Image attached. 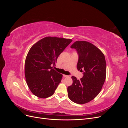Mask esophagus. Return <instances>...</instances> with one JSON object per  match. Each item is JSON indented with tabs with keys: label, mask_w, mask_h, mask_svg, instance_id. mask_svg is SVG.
<instances>
[{
	"label": "esophagus",
	"mask_w": 128,
	"mask_h": 128,
	"mask_svg": "<svg viewBox=\"0 0 128 128\" xmlns=\"http://www.w3.org/2000/svg\"><path fill=\"white\" fill-rule=\"evenodd\" d=\"M63 76H64V77H69L68 75H63Z\"/></svg>",
	"instance_id": "1"
}]
</instances>
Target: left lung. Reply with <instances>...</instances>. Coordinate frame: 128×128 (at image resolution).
I'll return each instance as SVG.
<instances>
[{
	"mask_svg": "<svg viewBox=\"0 0 128 128\" xmlns=\"http://www.w3.org/2000/svg\"><path fill=\"white\" fill-rule=\"evenodd\" d=\"M70 48L78 55L77 68L83 72L80 80L72 76V84L67 88L68 96L74 102L84 104L95 98L101 91L106 76L104 54L90 42L76 41Z\"/></svg>",
	"mask_w": 128,
	"mask_h": 128,
	"instance_id": "obj_1",
	"label": "left lung"
}]
</instances>
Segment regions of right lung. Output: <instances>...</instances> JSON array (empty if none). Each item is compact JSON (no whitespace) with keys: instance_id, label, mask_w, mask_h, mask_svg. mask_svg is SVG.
<instances>
[{"instance_id":"1","label":"right lung","mask_w":128,"mask_h":128,"mask_svg":"<svg viewBox=\"0 0 128 128\" xmlns=\"http://www.w3.org/2000/svg\"><path fill=\"white\" fill-rule=\"evenodd\" d=\"M72 42L70 39L46 37L31 48L26 57L24 72L27 85L34 95L46 98L54 94L62 75L52 66Z\"/></svg>"}]
</instances>
